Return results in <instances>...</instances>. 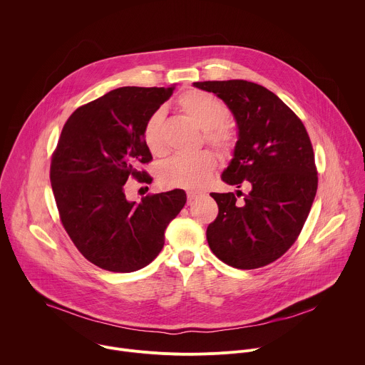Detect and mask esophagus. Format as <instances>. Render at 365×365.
Listing matches in <instances>:
<instances>
[{"mask_svg": "<svg viewBox=\"0 0 365 365\" xmlns=\"http://www.w3.org/2000/svg\"><path fill=\"white\" fill-rule=\"evenodd\" d=\"M186 196H187V202H192V200L197 199V196H199V192H195V190H187V192H186Z\"/></svg>", "mask_w": 365, "mask_h": 365, "instance_id": "esophagus-1", "label": "esophagus"}]
</instances>
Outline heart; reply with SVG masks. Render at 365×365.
<instances>
[{
    "instance_id": "b5f03b06",
    "label": "heart",
    "mask_w": 365,
    "mask_h": 365,
    "mask_svg": "<svg viewBox=\"0 0 365 365\" xmlns=\"http://www.w3.org/2000/svg\"><path fill=\"white\" fill-rule=\"evenodd\" d=\"M179 110L203 130L206 143L225 154L234 147V134L225 124L230 111L225 103L211 93L202 91L185 92L178 101ZM163 113H153L143 127V140L147 150L154 155L165 153L162 137ZM217 166V158L207 150L195 154H179L169 159L159 169V179L163 186L199 189L210 182Z\"/></svg>"
}]
</instances>
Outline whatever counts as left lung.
Instances as JSON below:
<instances>
[{"label":"left lung","mask_w":365,"mask_h":365,"mask_svg":"<svg viewBox=\"0 0 365 365\" xmlns=\"http://www.w3.org/2000/svg\"><path fill=\"white\" fill-rule=\"evenodd\" d=\"M234 115L238 140L222 180L248 193H211L218 217L206 230L212 252L225 264L251 270L282 257L296 241L314 203L318 176L303 123L267 88L254 82L206 81ZM243 196L238 202L236 199Z\"/></svg>","instance_id":"1"}]
</instances>
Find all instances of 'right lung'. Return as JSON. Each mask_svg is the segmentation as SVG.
<instances>
[{
  "instance_id": "add662e5",
  "label": "right lung",
  "mask_w": 365,
  "mask_h": 365,
  "mask_svg": "<svg viewBox=\"0 0 365 365\" xmlns=\"http://www.w3.org/2000/svg\"><path fill=\"white\" fill-rule=\"evenodd\" d=\"M173 91L175 85L117 88L79 107L63 125L51 158V189L71 240L103 270L131 273L150 264L186 203L182 189L135 203L124 186L130 178L151 182L140 172L151 160L143 127Z\"/></svg>"
}]
</instances>
